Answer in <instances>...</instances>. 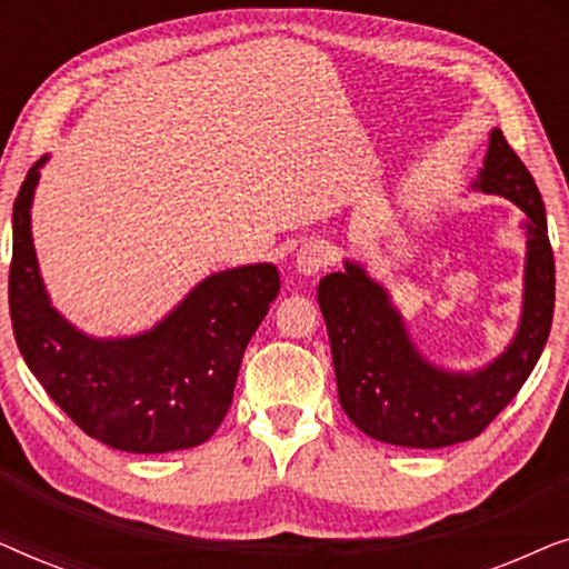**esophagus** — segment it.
Here are the masks:
<instances>
[{
  "mask_svg": "<svg viewBox=\"0 0 569 569\" xmlns=\"http://www.w3.org/2000/svg\"><path fill=\"white\" fill-rule=\"evenodd\" d=\"M333 261V248L329 240H318V238H310L306 243L300 246L298 251V259H295V269L300 271V274H318V271L329 267Z\"/></svg>",
  "mask_w": 569,
  "mask_h": 569,
  "instance_id": "34e87169",
  "label": "esophagus"
}]
</instances>
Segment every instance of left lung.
<instances>
[{
	"label": "left lung",
	"mask_w": 569,
	"mask_h": 569,
	"mask_svg": "<svg viewBox=\"0 0 569 569\" xmlns=\"http://www.w3.org/2000/svg\"><path fill=\"white\" fill-rule=\"evenodd\" d=\"M473 189L510 199L526 214L523 316L510 347L477 372L435 368L411 345L388 292L347 261L318 284L329 329L339 403L365 435L401 448H446L471 440L516 399L539 362L555 316V253L533 176L500 129L489 134Z\"/></svg>",
	"instance_id": "obj_1"
}]
</instances>
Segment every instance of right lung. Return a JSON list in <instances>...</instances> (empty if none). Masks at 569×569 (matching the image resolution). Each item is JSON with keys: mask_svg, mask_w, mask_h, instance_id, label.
Here are the masks:
<instances>
[{"mask_svg": "<svg viewBox=\"0 0 569 569\" xmlns=\"http://www.w3.org/2000/svg\"><path fill=\"white\" fill-rule=\"evenodd\" d=\"M41 158L12 207L10 318L20 355L84 435L127 453L201 446L228 415L240 360L279 292V271L251 263L207 277L154 329L92 339L57 313L38 274L30 204Z\"/></svg>", "mask_w": 569, "mask_h": 569, "instance_id": "obj_1", "label": "right lung"}]
</instances>
